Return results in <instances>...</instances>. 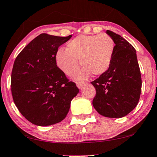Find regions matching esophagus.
Wrapping results in <instances>:
<instances>
[{"mask_svg": "<svg viewBox=\"0 0 157 157\" xmlns=\"http://www.w3.org/2000/svg\"><path fill=\"white\" fill-rule=\"evenodd\" d=\"M76 84H77V86L79 88H81L86 83H85V82H77Z\"/></svg>", "mask_w": 157, "mask_h": 157, "instance_id": "esophagus-1", "label": "esophagus"}]
</instances>
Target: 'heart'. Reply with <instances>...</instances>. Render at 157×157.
I'll return each mask as SVG.
<instances>
[{"label":"heart","mask_w":157,"mask_h":157,"mask_svg":"<svg viewBox=\"0 0 157 157\" xmlns=\"http://www.w3.org/2000/svg\"><path fill=\"white\" fill-rule=\"evenodd\" d=\"M115 47L113 38L107 33L80 35L69 41L66 49H58L56 61L60 70L71 76L79 69L80 59L83 68L75 76L77 80H84L91 74L100 76L110 67Z\"/></svg>","instance_id":"heart-1"}]
</instances>
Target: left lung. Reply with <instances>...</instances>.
I'll use <instances>...</instances> for the list:
<instances>
[{
    "mask_svg": "<svg viewBox=\"0 0 157 157\" xmlns=\"http://www.w3.org/2000/svg\"><path fill=\"white\" fill-rule=\"evenodd\" d=\"M106 33L114 41L115 52L109 69L91 82L96 88L93 106L101 116L122 118L132 111L139 101L140 71L132 45L114 32L107 30Z\"/></svg>",
    "mask_w": 157,
    "mask_h": 157,
    "instance_id": "left-lung-1",
    "label": "left lung"
}]
</instances>
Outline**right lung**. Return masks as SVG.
I'll return each mask as SVG.
<instances>
[{
	"label": "right lung",
	"mask_w": 157,
	"mask_h": 157,
	"mask_svg": "<svg viewBox=\"0 0 157 157\" xmlns=\"http://www.w3.org/2000/svg\"><path fill=\"white\" fill-rule=\"evenodd\" d=\"M71 36L41 33L14 60L11 76L13 100L22 116L35 125L63 121L78 94L76 84L68 80L56 61L58 48Z\"/></svg>",
	"instance_id": "obj_1"
}]
</instances>
